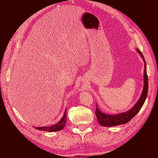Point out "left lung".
I'll return each mask as SVG.
<instances>
[{
    "instance_id": "obj_1",
    "label": "left lung",
    "mask_w": 158,
    "mask_h": 158,
    "mask_svg": "<svg viewBox=\"0 0 158 158\" xmlns=\"http://www.w3.org/2000/svg\"><path fill=\"white\" fill-rule=\"evenodd\" d=\"M138 53L140 55L144 61V89H143L140 98L138 100V102L129 111L119 113L117 114H107L102 113L100 111L96 105V109H95V115H96L97 119L99 123L102 126L104 127H114L119 125H123L130 121L131 119L135 117L136 114L140 111V109L144 105L145 100L147 97L148 91V75L146 72V63L141 51L139 49H137Z\"/></svg>"
}]
</instances>
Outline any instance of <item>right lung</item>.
Segmentation results:
<instances>
[{
    "instance_id": "right-lung-1",
    "label": "right lung",
    "mask_w": 158,
    "mask_h": 158,
    "mask_svg": "<svg viewBox=\"0 0 158 158\" xmlns=\"http://www.w3.org/2000/svg\"><path fill=\"white\" fill-rule=\"evenodd\" d=\"M66 123V109H65V111L63 118L60 119V121L58 123H56L55 125L51 127H35V128L37 129V130L39 131H44L47 132H56V131H59L62 130L63 128H64Z\"/></svg>"
}]
</instances>
